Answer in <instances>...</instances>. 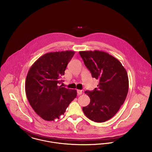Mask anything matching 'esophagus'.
Returning a JSON list of instances; mask_svg holds the SVG:
<instances>
[{"instance_id": "34e87169", "label": "esophagus", "mask_w": 152, "mask_h": 152, "mask_svg": "<svg viewBox=\"0 0 152 152\" xmlns=\"http://www.w3.org/2000/svg\"><path fill=\"white\" fill-rule=\"evenodd\" d=\"M77 94L78 95H81L83 94V92L81 90H80V89H78L77 90Z\"/></svg>"}]
</instances>
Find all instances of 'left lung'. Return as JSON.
Returning a JSON list of instances; mask_svg holds the SVG:
<instances>
[{
    "label": "left lung",
    "mask_w": 152,
    "mask_h": 152,
    "mask_svg": "<svg viewBox=\"0 0 152 152\" xmlns=\"http://www.w3.org/2000/svg\"><path fill=\"white\" fill-rule=\"evenodd\" d=\"M79 53L92 77L99 80L98 88L85 92L90 103L83 108V112L92 121L105 122L125 101L129 89L127 72L118 60L107 53L94 50Z\"/></svg>",
    "instance_id": "1"
}]
</instances>
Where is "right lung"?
Here are the masks:
<instances>
[{
    "label": "right lung",
    "mask_w": 152,
    "mask_h": 152,
    "mask_svg": "<svg viewBox=\"0 0 152 152\" xmlns=\"http://www.w3.org/2000/svg\"><path fill=\"white\" fill-rule=\"evenodd\" d=\"M73 51L48 53L40 57L30 68L25 90L34 110L47 121L59 119L77 96L75 89L58 86Z\"/></svg>",
    "instance_id": "add662e5"
}]
</instances>
